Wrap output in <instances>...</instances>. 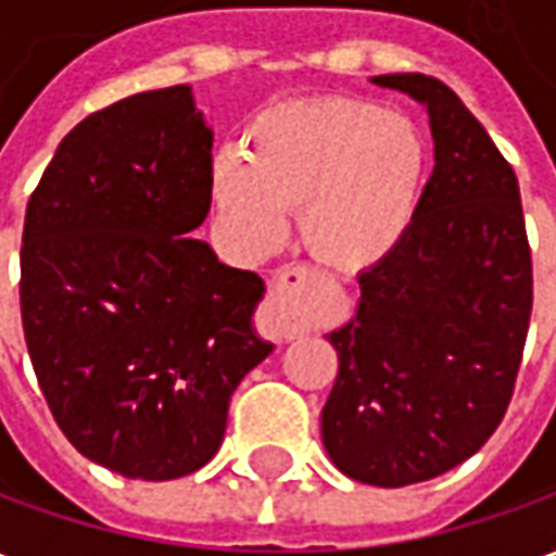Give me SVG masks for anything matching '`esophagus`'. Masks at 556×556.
I'll return each instance as SVG.
<instances>
[{
    "label": "esophagus",
    "instance_id": "obj_1",
    "mask_svg": "<svg viewBox=\"0 0 556 556\" xmlns=\"http://www.w3.org/2000/svg\"><path fill=\"white\" fill-rule=\"evenodd\" d=\"M315 274L303 265H282L270 279V294L255 315V327L265 339L291 342L303 337L315 325V313L309 306V286Z\"/></svg>",
    "mask_w": 556,
    "mask_h": 556
}]
</instances>
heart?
<instances>
[{
	"mask_svg": "<svg viewBox=\"0 0 556 556\" xmlns=\"http://www.w3.org/2000/svg\"><path fill=\"white\" fill-rule=\"evenodd\" d=\"M426 175V142L405 115L354 98L277 103L243 134V157L219 154L211 199L253 250L282 238L301 211L303 247L325 267L366 270L405 238Z\"/></svg>",
	"mask_w": 556,
	"mask_h": 556,
	"instance_id": "obj_1",
	"label": "heart"
}]
</instances>
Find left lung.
Masks as SVG:
<instances>
[{
    "mask_svg": "<svg viewBox=\"0 0 556 556\" xmlns=\"http://www.w3.org/2000/svg\"><path fill=\"white\" fill-rule=\"evenodd\" d=\"M372 83L429 110L434 169L405 238L357 277V315L327 337L339 375L321 438L345 477L402 489L462 465L501 426L533 262L513 166L455 91L426 74Z\"/></svg>",
    "mask_w": 556,
    "mask_h": 556,
    "instance_id": "8db88e82",
    "label": "left lung"
}]
</instances>
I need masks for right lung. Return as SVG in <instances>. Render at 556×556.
<instances>
[{"label":"right lung","instance_id":"add662e5","mask_svg":"<svg viewBox=\"0 0 556 556\" xmlns=\"http://www.w3.org/2000/svg\"><path fill=\"white\" fill-rule=\"evenodd\" d=\"M214 134L190 86L86 115L26 205L20 315L38 384L79 453L127 479L207 465L229 399L274 351L265 282L187 238L211 207Z\"/></svg>","mask_w":556,"mask_h":556}]
</instances>
